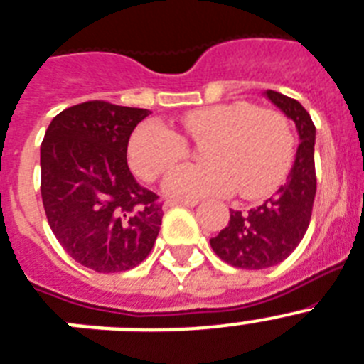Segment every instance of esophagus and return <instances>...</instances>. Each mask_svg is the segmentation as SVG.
I'll use <instances>...</instances> for the list:
<instances>
[{"mask_svg": "<svg viewBox=\"0 0 364 364\" xmlns=\"http://www.w3.org/2000/svg\"><path fill=\"white\" fill-rule=\"evenodd\" d=\"M176 205L196 207L198 200H166V201H164V209H170V207H176Z\"/></svg>", "mask_w": 364, "mask_h": 364, "instance_id": "34e87169", "label": "esophagus"}]
</instances>
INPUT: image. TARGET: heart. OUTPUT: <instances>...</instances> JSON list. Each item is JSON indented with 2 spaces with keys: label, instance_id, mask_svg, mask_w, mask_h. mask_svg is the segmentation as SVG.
<instances>
[{
  "label": "heart",
  "instance_id": "obj_1",
  "mask_svg": "<svg viewBox=\"0 0 364 364\" xmlns=\"http://www.w3.org/2000/svg\"><path fill=\"white\" fill-rule=\"evenodd\" d=\"M185 133L203 144L205 164H185L168 173L163 188L176 200L225 196L237 188L257 200L283 181L294 155V135L283 112L248 102L201 107L183 116ZM187 155V142L161 122L139 125L127 144L131 170L154 181Z\"/></svg>",
  "mask_w": 364,
  "mask_h": 364
}]
</instances>
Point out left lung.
<instances>
[{
  "label": "left lung",
  "mask_w": 364,
  "mask_h": 364,
  "mask_svg": "<svg viewBox=\"0 0 364 364\" xmlns=\"http://www.w3.org/2000/svg\"><path fill=\"white\" fill-rule=\"evenodd\" d=\"M264 96L294 122L300 146L285 185L259 207L244 213L231 210L229 224L210 239V248L222 261L244 270L276 267L294 252L309 228L316 194V129L309 112L300 102L276 90H267Z\"/></svg>",
  "instance_id": "1"
}]
</instances>
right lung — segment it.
<instances>
[{
  "mask_svg": "<svg viewBox=\"0 0 364 364\" xmlns=\"http://www.w3.org/2000/svg\"><path fill=\"white\" fill-rule=\"evenodd\" d=\"M148 109L87 102L55 116L41 146L42 203L57 240L102 274L135 268L154 248L163 205L127 166Z\"/></svg>",
  "mask_w": 364,
  "mask_h": 364,
  "instance_id": "right-lung-1",
  "label": "right lung"
}]
</instances>
